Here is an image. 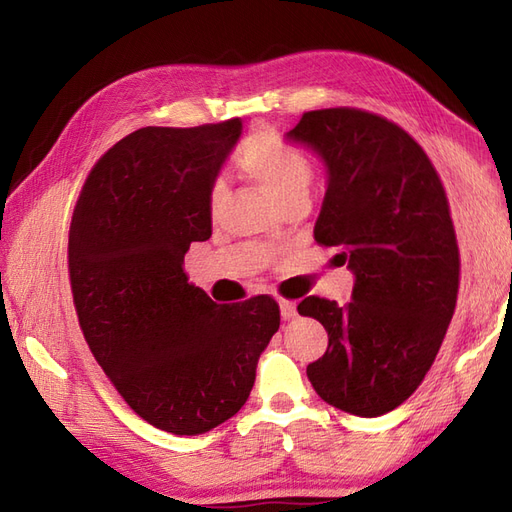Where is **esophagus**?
I'll list each match as a JSON object with an SVG mask.
<instances>
[{
	"instance_id": "1",
	"label": "esophagus",
	"mask_w": 512,
	"mask_h": 512,
	"mask_svg": "<svg viewBox=\"0 0 512 512\" xmlns=\"http://www.w3.org/2000/svg\"><path fill=\"white\" fill-rule=\"evenodd\" d=\"M280 312H282L284 320L294 318V316H297V303L288 301V299H280Z\"/></svg>"
}]
</instances>
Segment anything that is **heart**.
Wrapping results in <instances>:
<instances>
[{"label": "heart", "instance_id": "obj_1", "mask_svg": "<svg viewBox=\"0 0 512 512\" xmlns=\"http://www.w3.org/2000/svg\"><path fill=\"white\" fill-rule=\"evenodd\" d=\"M237 168L247 179L258 183L280 207L307 198L314 179V166L307 153L273 128H260L247 136L237 153ZM224 194L222 181L209 185L207 203L211 213L220 209Z\"/></svg>", "mask_w": 512, "mask_h": 512}]
</instances>
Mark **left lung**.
<instances>
[{
  "mask_svg": "<svg viewBox=\"0 0 512 512\" xmlns=\"http://www.w3.org/2000/svg\"><path fill=\"white\" fill-rule=\"evenodd\" d=\"M288 136L327 164L314 239L339 247L356 275L346 305L312 294L297 307L329 333L307 378L339 410L386 414L421 386L455 314L461 260L446 190L404 128L363 108L307 111Z\"/></svg>",
  "mask_w": 512,
  "mask_h": 512,
  "instance_id": "left-lung-1",
  "label": "left lung"
}]
</instances>
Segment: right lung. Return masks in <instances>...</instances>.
I'll return each instance as SVG.
<instances>
[{
    "label": "right lung",
    "mask_w": 512,
    "mask_h": 512,
    "mask_svg": "<svg viewBox=\"0 0 512 512\" xmlns=\"http://www.w3.org/2000/svg\"><path fill=\"white\" fill-rule=\"evenodd\" d=\"M241 119L141 128L89 170L76 198L68 275L85 342L123 401L153 427L196 436L235 416L280 329L269 294L218 305L183 256L211 237L209 185Z\"/></svg>",
    "instance_id": "1"
}]
</instances>
